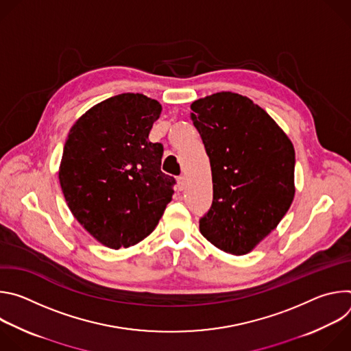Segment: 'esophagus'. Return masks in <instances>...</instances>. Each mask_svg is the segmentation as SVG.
Here are the masks:
<instances>
[{"instance_id": "1", "label": "esophagus", "mask_w": 351, "mask_h": 351, "mask_svg": "<svg viewBox=\"0 0 351 351\" xmlns=\"http://www.w3.org/2000/svg\"><path fill=\"white\" fill-rule=\"evenodd\" d=\"M184 183H186V179H184L183 175H180V176L178 178V189H179V190H183V189H184Z\"/></svg>"}]
</instances>
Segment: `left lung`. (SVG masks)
I'll list each match as a JSON object with an SVG mask.
<instances>
[{
    "label": "left lung",
    "instance_id": "obj_1",
    "mask_svg": "<svg viewBox=\"0 0 351 351\" xmlns=\"http://www.w3.org/2000/svg\"><path fill=\"white\" fill-rule=\"evenodd\" d=\"M210 157L214 199L199 232L244 256L279 225L294 193V147L283 129L245 95L219 91L190 106Z\"/></svg>",
    "mask_w": 351,
    "mask_h": 351
}]
</instances>
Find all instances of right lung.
Segmentation results:
<instances>
[{
	"mask_svg": "<svg viewBox=\"0 0 351 351\" xmlns=\"http://www.w3.org/2000/svg\"><path fill=\"white\" fill-rule=\"evenodd\" d=\"M162 111L140 93L110 97L71 128L58 178L77 222L118 250L152 233L172 199L175 179L161 171L162 144L148 133Z\"/></svg>",
	"mask_w": 351,
	"mask_h": 351,
	"instance_id": "obj_1",
	"label": "right lung"
}]
</instances>
